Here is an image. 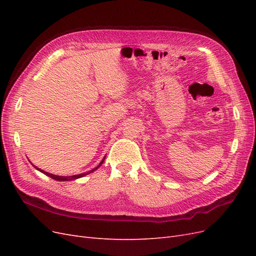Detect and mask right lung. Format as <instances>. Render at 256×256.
Returning <instances> with one entry per match:
<instances>
[{
    "label": "right lung",
    "instance_id": "right-lung-1",
    "mask_svg": "<svg viewBox=\"0 0 256 256\" xmlns=\"http://www.w3.org/2000/svg\"><path fill=\"white\" fill-rule=\"evenodd\" d=\"M104 159H106V156H104V158L102 160V162H100V164L95 168H92V170H90V171H88V172H85V173H82V174H78V175H72V176H58V175H54V174H51V173H48V172H46V171H44V170H40V168H38L37 166H35L34 164H32L36 170H38V171L40 172H42V173H44V175H47V176H49V177H51L52 180H58V182H68V180H78V178H81V177H83V176H85V175H88V174H90V173H92L94 171H96V170L102 166V164H104Z\"/></svg>",
    "mask_w": 256,
    "mask_h": 256
}]
</instances>
